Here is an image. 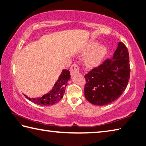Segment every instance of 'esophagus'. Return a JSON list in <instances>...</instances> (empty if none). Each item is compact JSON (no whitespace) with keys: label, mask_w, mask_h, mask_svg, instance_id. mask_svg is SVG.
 <instances>
[{"label":"esophagus","mask_w":146,"mask_h":146,"mask_svg":"<svg viewBox=\"0 0 146 146\" xmlns=\"http://www.w3.org/2000/svg\"><path fill=\"white\" fill-rule=\"evenodd\" d=\"M79 69H80V68H79V66L77 64H73L72 66H71V67L70 68V71H71V73L74 74L75 73L78 72Z\"/></svg>","instance_id":"1"}]
</instances>
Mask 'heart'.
Here are the masks:
<instances>
[{"mask_svg": "<svg viewBox=\"0 0 146 146\" xmlns=\"http://www.w3.org/2000/svg\"><path fill=\"white\" fill-rule=\"evenodd\" d=\"M97 41H90L84 46L82 52L87 54L85 57L84 63L88 67H94L99 65L108 54L107 47L103 44L99 45Z\"/></svg>", "mask_w": 146, "mask_h": 146, "instance_id": "b5f03b06", "label": "heart"}]
</instances>
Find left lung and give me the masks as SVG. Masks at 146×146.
<instances>
[{"instance_id": "8db88e82", "label": "left lung", "mask_w": 146, "mask_h": 146, "mask_svg": "<svg viewBox=\"0 0 146 146\" xmlns=\"http://www.w3.org/2000/svg\"><path fill=\"white\" fill-rule=\"evenodd\" d=\"M129 75V53L125 44L119 42L112 59H107L85 75V97L95 105L109 104L125 91Z\"/></svg>"}]
</instances>
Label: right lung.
Here are the masks:
<instances>
[{
    "mask_svg": "<svg viewBox=\"0 0 146 146\" xmlns=\"http://www.w3.org/2000/svg\"><path fill=\"white\" fill-rule=\"evenodd\" d=\"M70 79V72L68 70H63L59 79L55 84L54 87L46 94L43 95L41 98H31L24 94L26 98L32 102L39 105H52L59 102L62 98L67 86L68 80Z\"/></svg>",
    "mask_w": 146,
    "mask_h": 146,
    "instance_id": "add662e5",
    "label": "right lung"
}]
</instances>
